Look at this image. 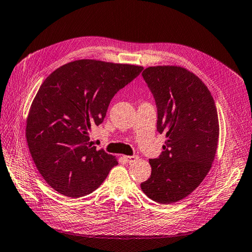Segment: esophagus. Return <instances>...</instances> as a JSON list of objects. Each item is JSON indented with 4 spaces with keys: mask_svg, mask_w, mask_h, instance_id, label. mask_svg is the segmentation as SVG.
<instances>
[{
    "mask_svg": "<svg viewBox=\"0 0 252 252\" xmlns=\"http://www.w3.org/2000/svg\"><path fill=\"white\" fill-rule=\"evenodd\" d=\"M124 158L126 160L127 163H133L138 158V157L137 156H126V157H124Z\"/></svg>",
    "mask_w": 252,
    "mask_h": 252,
    "instance_id": "34e87169",
    "label": "esophagus"
}]
</instances>
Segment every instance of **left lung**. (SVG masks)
Returning a JSON list of instances; mask_svg holds the SVG:
<instances>
[{"label":"left lung","instance_id":"left-lung-1","mask_svg":"<svg viewBox=\"0 0 252 252\" xmlns=\"http://www.w3.org/2000/svg\"><path fill=\"white\" fill-rule=\"evenodd\" d=\"M143 76L166 140L160 157L149 159L151 176L140 188L153 201L170 204L188 197L211 169L219 138L217 109L209 88L186 68L152 66Z\"/></svg>","mask_w":252,"mask_h":252}]
</instances>
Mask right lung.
Wrapping results in <instances>:
<instances>
[{
    "mask_svg": "<svg viewBox=\"0 0 252 252\" xmlns=\"http://www.w3.org/2000/svg\"><path fill=\"white\" fill-rule=\"evenodd\" d=\"M144 67L77 60L54 70L32 102L28 146L38 171L62 195L83 197L106 179L117 158L89 143L92 126L105 118L112 98Z\"/></svg>",
    "mask_w": 252,
    "mask_h": 252,
    "instance_id": "right-lung-1",
    "label": "right lung"
}]
</instances>
